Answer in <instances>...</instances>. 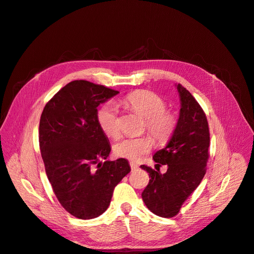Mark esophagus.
I'll use <instances>...</instances> for the list:
<instances>
[{"mask_svg":"<svg viewBox=\"0 0 254 254\" xmlns=\"http://www.w3.org/2000/svg\"><path fill=\"white\" fill-rule=\"evenodd\" d=\"M129 164H130V168H131V170H132V171H133V170H136V169L139 168L138 164H135V163H133V162H130Z\"/></svg>","mask_w":254,"mask_h":254,"instance_id":"1","label":"esophagus"}]
</instances>
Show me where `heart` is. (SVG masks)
Listing matches in <instances>:
<instances>
[{
	"mask_svg": "<svg viewBox=\"0 0 254 254\" xmlns=\"http://www.w3.org/2000/svg\"><path fill=\"white\" fill-rule=\"evenodd\" d=\"M127 110L141 116L145 122L148 133L157 143H167L174 134L178 119L174 112L167 110V104L159 95L150 91H136L128 94L120 101ZM97 123L101 131L110 138L118 136L119 116L118 109L111 104L102 105L97 111ZM153 139L148 135L139 138H124L114 144V154L122 158L139 161L153 148Z\"/></svg>",
	"mask_w": 254,
	"mask_h": 254,
	"instance_id": "obj_1",
	"label": "heart"
}]
</instances>
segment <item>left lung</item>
Instances as JSON below:
<instances>
[{
	"mask_svg": "<svg viewBox=\"0 0 254 254\" xmlns=\"http://www.w3.org/2000/svg\"><path fill=\"white\" fill-rule=\"evenodd\" d=\"M181 99L177 128L167 146L153 156L157 166L166 164L167 172L141 166L149 174L142 192L146 207L155 215L171 218L202 182L209 157V129L206 115L192 95L177 84Z\"/></svg>",
	"mask_w": 254,
	"mask_h": 254,
	"instance_id": "8db88e82",
	"label": "left lung"
}]
</instances>
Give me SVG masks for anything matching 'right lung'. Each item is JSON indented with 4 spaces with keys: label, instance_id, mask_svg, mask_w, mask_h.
<instances>
[{
    "label": "right lung",
    "instance_id": "1",
    "mask_svg": "<svg viewBox=\"0 0 254 254\" xmlns=\"http://www.w3.org/2000/svg\"><path fill=\"white\" fill-rule=\"evenodd\" d=\"M119 93L90 81H71L40 116L39 147L48 180L62 206L83 220L107 210L115 186L130 172L124 158L101 162L111 146L97 123V107Z\"/></svg>",
    "mask_w": 254,
    "mask_h": 254
}]
</instances>
